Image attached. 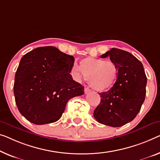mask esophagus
Masks as SVG:
<instances>
[{"label": "esophagus", "instance_id": "34e87169", "mask_svg": "<svg viewBox=\"0 0 160 160\" xmlns=\"http://www.w3.org/2000/svg\"><path fill=\"white\" fill-rule=\"evenodd\" d=\"M84 91H85V94H88V93H89V92L91 91V90H90V89H89V88H85V90H84Z\"/></svg>", "mask_w": 160, "mask_h": 160}]
</instances>
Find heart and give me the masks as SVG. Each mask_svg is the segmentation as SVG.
Masks as SVG:
<instances>
[{
    "label": "heart",
    "mask_w": 160,
    "mask_h": 160,
    "mask_svg": "<svg viewBox=\"0 0 160 160\" xmlns=\"http://www.w3.org/2000/svg\"><path fill=\"white\" fill-rule=\"evenodd\" d=\"M70 72L75 80L81 82L87 80L94 90L102 92L113 86L118 69L111 60L87 57L80 60L78 66L73 65Z\"/></svg>",
    "instance_id": "heart-1"
}]
</instances>
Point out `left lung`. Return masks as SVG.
Wrapping results in <instances>:
<instances>
[{"instance_id": "obj_1", "label": "left lung", "mask_w": 160, "mask_h": 160, "mask_svg": "<svg viewBox=\"0 0 160 160\" xmlns=\"http://www.w3.org/2000/svg\"><path fill=\"white\" fill-rule=\"evenodd\" d=\"M116 63L118 74L116 83L108 91L99 93L101 103L93 116L98 122L119 127L134 119L146 95L147 76L139 59L129 52L112 48L102 54Z\"/></svg>"}]
</instances>
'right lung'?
Wrapping results in <instances>:
<instances>
[{"label":"right lung","mask_w":160,"mask_h":160,"mask_svg":"<svg viewBox=\"0 0 160 160\" xmlns=\"http://www.w3.org/2000/svg\"><path fill=\"white\" fill-rule=\"evenodd\" d=\"M75 58L54 47H38L21 58L13 92L21 115L37 125L58 121L72 98L84 87L70 75Z\"/></svg>","instance_id":"add662e5"}]
</instances>
